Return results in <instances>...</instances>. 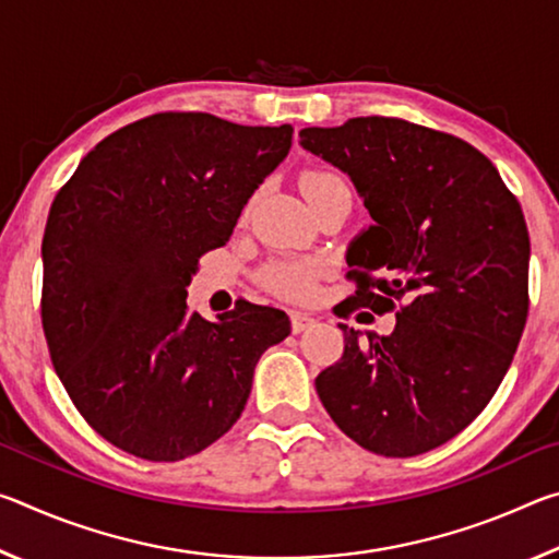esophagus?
Returning <instances> with one entry per match:
<instances>
[{"label":"esophagus","mask_w":559,"mask_h":559,"mask_svg":"<svg viewBox=\"0 0 559 559\" xmlns=\"http://www.w3.org/2000/svg\"><path fill=\"white\" fill-rule=\"evenodd\" d=\"M313 323H316V320L310 318L308 313H300V310H293V313H290V330L296 335L302 333V330H308Z\"/></svg>","instance_id":"obj_1"}]
</instances>
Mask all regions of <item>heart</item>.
Instances as JSON below:
<instances>
[{
	"mask_svg": "<svg viewBox=\"0 0 559 559\" xmlns=\"http://www.w3.org/2000/svg\"><path fill=\"white\" fill-rule=\"evenodd\" d=\"M345 185L343 177L330 173V169H306L300 175V189L306 200H316L320 192L328 187ZM318 276V263L313 261H293V259H278L271 261L266 269L261 271V283L271 293L283 298H306L313 293V281Z\"/></svg>",
	"mask_w": 559,
	"mask_h": 559,
	"instance_id": "1",
	"label": "heart"
}]
</instances>
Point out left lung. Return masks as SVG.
<instances>
[{"label":"left lung","instance_id":"8db88e82","mask_svg":"<svg viewBox=\"0 0 559 559\" xmlns=\"http://www.w3.org/2000/svg\"><path fill=\"white\" fill-rule=\"evenodd\" d=\"M300 145L349 175L374 222L347 251L349 308L396 310L390 335L340 325L318 396L362 449L419 456L466 429L513 362L530 306L523 210L484 153L409 120L306 128Z\"/></svg>","mask_w":559,"mask_h":559}]
</instances>
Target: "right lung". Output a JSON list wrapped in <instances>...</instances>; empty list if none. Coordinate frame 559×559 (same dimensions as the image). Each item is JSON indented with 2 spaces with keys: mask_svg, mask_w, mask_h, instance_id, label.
<instances>
[{
  "mask_svg": "<svg viewBox=\"0 0 559 559\" xmlns=\"http://www.w3.org/2000/svg\"><path fill=\"white\" fill-rule=\"evenodd\" d=\"M290 126L155 112L81 159L46 219L41 325L75 409L112 447L182 461L239 419L253 370L288 337L283 310L236 300L216 323L187 286L253 189L288 155Z\"/></svg>",
  "mask_w": 559,
  "mask_h": 559,
  "instance_id": "1",
  "label": "right lung"
}]
</instances>
